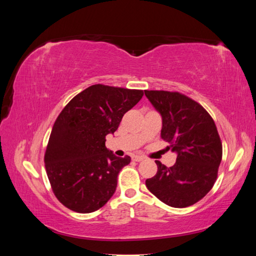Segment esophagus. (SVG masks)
<instances>
[{
	"label": "esophagus",
	"instance_id": "obj_1",
	"mask_svg": "<svg viewBox=\"0 0 256 256\" xmlns=\"http://www.w3.org/2000/svg\"><path fill=\"white\" fill-rule=\"evenodd\" d=\"M144 159H145L144 156H134V157H132V160H134V161H138H138H143Z\"/></svg>",
	"mask_w": 256,
	"mask_h": 256
}]
</instances>
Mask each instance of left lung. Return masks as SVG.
Returning <instances> with one entry per match:
<instances>
[{"label": "left lung", "mask_w": 256, "mask_h": 256, "mask_svg": "<svg viewBox=\"0 0 256 256\" xmlns=\"http://www.w3.org/2000/svg\"><path fill=\"white\" fill-rule=\"evenodd\" d=\"M162 118L161 138L177 154L173 166L156 161L158 171L145 184L161 202L188 207L212 190L222 159V143L212 116L178 92L144 90Z\"/></svg>", "instance_id": "left-lung-1"}]
</instances>
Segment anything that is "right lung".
<instances>
[{"mask_svg":"<svg viewBox=\"0 0 256 256\" xmlns=\"http://www.w3.org/2000/svg\"><path fill=\"white\" fill-rule=\"evenodd\" d=\"M143 95L141 90L95 84L58 116L44 166L54 196L70 210L96 212L114 194L118 173L131 158L116 157L106 147V136L118 130L124 114Z\"/></svg>","mask_w":256,"mask_h":256,"instance_id":"right-lung-1","label":"right lung"}]
</instances>
